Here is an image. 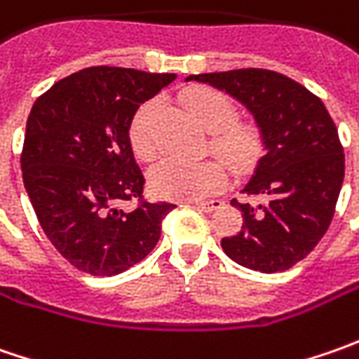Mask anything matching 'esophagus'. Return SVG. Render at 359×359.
Here are the masks:
<instances>
[{
  "mask_svg": "<svg viewBox=\"0 0 359 359\" xmlns=\"http://www.w3.org/2000/svg\"><path fill=\"white\" fill-rule=\"evenodd\" d=\"M191 205H196V208H200V210H203V212H214V210H217V208L222 205V201H219V200L191 201Z\"/></svg>",
  "mask_w": 359,
  "mask_h": 359,
  "instance_id": "esophagus-1",
  "label": "esophagus"
}]
</instances>
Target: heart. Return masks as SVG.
<instances>
[{"label": "heart", "instance_id": "obj_1", "mask_svg": "<svg viewBox=\"0 0 359 359\" xmlns=\"http://www.w3.org/2000/svg\"><path fill=\"white\" fill-rule=\"evenodd\" d=\"M182 104L198 119L203 130L210 131V145L217 156L228 161L236 172L254 168L262 156V133L252 123L233 121L236 107L226 93L191 86L182 91ZM159 104L156 100L145 102L130 121L128 140L133 154L144 161L156 158V116ZM229 170L222 159L208 158L200 161H186L180 158H165L158 161L149 172L151 189L165 198L177 201L203 200L228 186Z\"/></svg>", "mask_w": 359, "mask_h": 359}]
</instances>
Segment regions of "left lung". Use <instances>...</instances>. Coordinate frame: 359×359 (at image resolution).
I'll use <instances>...</instances> for the list:
<instances>
[{"mask_svg":"<svg viewBox=\"0 0 359 359\" xmlns=\"http://www.w3.org/2000/svg\"><path fill=\"white\" fill-rule=\"evenodd\" d=\"M243 104L266 147L241 189L254 201L231 200L243 226L222 240L243 268L273 273L304 259L324 238L344 182V147L324 102L290 77L269 69H231L189 76Z\"/></svg>","mask_w":359,"mask_h":359,"instance_id":"obj_1","label":"left lung"}]
</instances>
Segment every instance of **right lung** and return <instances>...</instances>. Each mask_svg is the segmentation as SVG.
Masks as SVG:
<instances>
[{
    "mask_svg": "<svg viewBox=\"0 0 359 359\" xmlns=\"http://www.w3.org/2000/svg\"><path fill=\"white\" fill-rule=\"evenodd\" d=\"M175 74L97 65L35 100L21 151L23 186L53 248L91 276H116L149 254L173 203L144 201L128 128ZM140 199L133 212L118 203Z\"/></svg>",
    "mask_w": 359,
    "mask_h": 359,
    "instance_id": "1",
    "label": "right lung"
}]
</instances>
